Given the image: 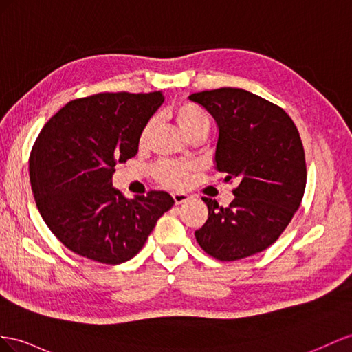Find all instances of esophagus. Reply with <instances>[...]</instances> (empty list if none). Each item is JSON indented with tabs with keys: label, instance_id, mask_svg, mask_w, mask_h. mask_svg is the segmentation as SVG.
<instances>
[{
	"label": "esophagus",
	"instance_id": "1",
	"mask_svg": "<svg viewBox=\"0 0 352 352\" xmlns=\"http://www.w3.org/2000/svg\"><path fill=\"white\" fill-rule=\"evenodd\" d=\"M173 197H174V202L179 205V204H184L188 199V195L184 192H173Z\"/></svg>",
	"mask_w": 352,
	"mask_h": 352
}]
</instances>
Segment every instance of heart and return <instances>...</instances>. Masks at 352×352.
I'll list each match as a JSON object with an SVG mask.
<instances>
[{
  "instance_id": "1",
  "label": "heart",
  "mask_w": 352,
  "mask_h": 352,
  "mask_svg": "<svg viewBox=\"0 0 352 352\" xmlns=\"http://www.w3.org/2000/svg\"><path fill=\"white\" fill-rule=\"evenodd\" d=\"M173 116L179 128H182V131L186 135H188L190 138L197 137V135L205 137L206 132L210 131V124H211L210 114L206 113L202 107H199L195 102H190V101L178 102L173 108ZM153 128H155V120L153 119H150L146 124L142 126V129L140 132V138H138L141 147L146 146L148 142ZM192 170H193L192 164L166 160V162H160V164H157L155 168H153V175H155L157 182L164 186L183 187L187 183L188 175L192 174Z\"/></svg>"
}]
</instances>
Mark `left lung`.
<instances>
[{
    "mask_svg": "<svg viewBox=\"0 0 352 352\" xmlns=\"http://www.w3.org/2000/svg\"><path fill=\"white\" fill-rule=\"evenodd\" d=\"M188 99L217 122V170L226 183L239 182L226 208L202 197L208 220L195 232L197 244L220 262L257 254L281 236L300 206L306 162L299 131L281 107L244 89L204 90Z\"/></svg>",
    "mask_w": 352,
    "mask_h": 352,
    "instance_id": "8db88e82",
    "label": "left lung"
}]
</instances>
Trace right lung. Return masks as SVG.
I'll return each instance as SVG.
<instances>
[{
  "label": "right lung",
  "mask_w": 352,
  "mask_h": 352,
  "mask_svg": "<svg viewBox=\"0 0 352 352\" xmlns=\"http://www.w3.org/2000/svg\"><path fill=\"white\" fill-rule=\"evenodd\" d=\"M164 94H96L69 101L44 124L30 156V179L44 223L73 253L105 265L128 262L174 199L166 192L124 197L117 164L138 153L142 126Z\"/></svg>",
  "instance_id": "add662e5"
}]
</instances>
